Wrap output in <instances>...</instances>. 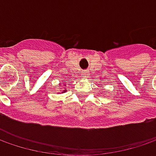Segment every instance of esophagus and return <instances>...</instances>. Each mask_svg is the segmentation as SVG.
I'll return each instance as SVG.
<instances>
[{"label": "esophagus", "mask_w": 156, "mask_h": 156, "mask_svg": "<svg viewBox=\"0 0 156 156\" xmlns=\"http://www.w3.org/2000/svg\"><path fill=\"white\" fill-rule=\"evenodd\" d=\"M82 75H84V76H86V75H87V72H86V71H84V72L82 73Z\"/></svg>", "instance_id": "esophagus-1"}]
</instances>
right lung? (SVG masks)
Listing matches in <instances>:
<instances>
[{"label":"right lung","mask_w":156,"mask_h":156,"mask_svg":"<svg viewBox=\"0 0 156 156\" xmlns=\"http://www.w3.org/2000/svg\"><path fill=\"white\" fill-rule=\"evenodd\" d=\"M65 92H66V89H64V90H63L62 93H65Z\"/></svg>","instance_id":"obj_1"}]
</instances>
